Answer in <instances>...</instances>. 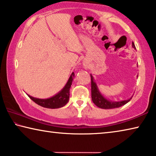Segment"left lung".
Returning <instances> with one entry per match:
<instances>
[{
  "label": "left lung",
  "mask_w": 156,
  "mask_h": 156,
  "mask_svg": "<svg viewBox=\"0 0 156 156\" xmlns=\"http://www.w3.org/2000/svg\"><path fill=\"white\" fill-rule=\"evenodd\" d=\"M133 47L134 49H136L135 44L133 43H132ZM91 99L94 103L96 105L97 107L101 109H114V108H118L123 106L125 104L127 103L131 100V98H129L126 100H122V101L120 102H112L109 101L107 99L102 96L99 91L98 89L97 84L94 80L93 76L91 75Z\"/></svg>",
  "instance_id": "8db88e82"
}]
</instances>
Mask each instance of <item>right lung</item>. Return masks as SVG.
Here are the masks:
<instances>
[{
    "instance_id": "obj_1",
    "label": "right lung",
    "mask_w": 156,
    "mask_h": 156,
    "mask_svg": "<svg viewBox=\"0 0 156 156\" xmlns=\"http://www.w3.org/2000/svg\"><path fill=\"white\" fill-rule=\"evenodd\" d=\"M74 78V73H72V75L69 78L67 84H65V87L60 91L58 94L55 95L54 96L47 99H39L36 98H34L27 94V96L33 100L37 105L40 106L49 108V109H58L64 107L69 102V89L71 85L72 84L73 79Z\"/></svg>"
}]
</instances>
